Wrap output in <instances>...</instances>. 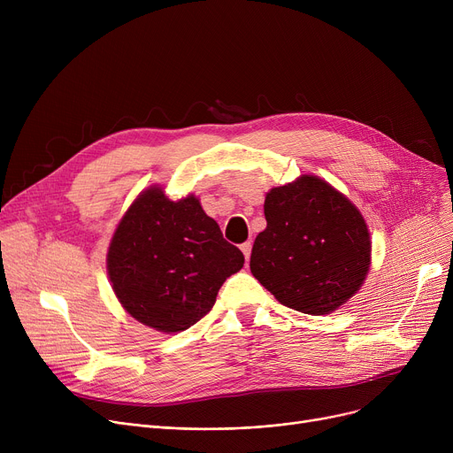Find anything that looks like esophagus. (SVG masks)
Returning a JSON list of instances; mask_svg holds the SVG:
<instances>
[{"instance_id":"34e87169","label":"esophagus","mask_w":453,"mask_h":453,"mask_svg":"<svg viewBox=\"0 0 453 453\" xmlns=\"http://www.w3.org/2000/svg\"><path fill=\"white\" fill-rule=\"evenodd\" d=\"M241 250H242V253H244L246 260H250V255H251V242H250V241H248V242H244V244L241 246Z\"/></svg>"}]
</instances>
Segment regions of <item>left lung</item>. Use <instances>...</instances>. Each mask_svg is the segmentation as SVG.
<instances>
[{
    "label": "left lung",
    "mask_w": 453,
    "mask_h": 453,
    "mask_svg": "<svg viewBox=\"0 0 453 453\" xmlns=\"http://www.w3.org/2000/svg\"><path fill=\"white\" fill-rule=\"evenodd\" d=\"M266 229L257 234L250 268L284 306L303 314L338 311L371 268L364 214L328 181L303 174L265 200Z\"/></svg>",
    "instance_id": "8db88e82"
}]
</instances>
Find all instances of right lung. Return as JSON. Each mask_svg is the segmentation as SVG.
<instances>
[{
	"mask_svg": "<svg viewBox=\"0 0 453 453\" xmlns=\"http://www.w3.org/2000/svg\"><path fill=\"white\" fill-rule=\"evenodd\" d=\"M244 266L195 195L171 200L141 190L119 220L106 253L111 290L139 323L176 334L200 321L227 277Z\"/></svg>",
	"mask_w": 453,
	"mask_h": 453,
	"instance_id": "1",
	"label": "right lung"
}]
</instances>
